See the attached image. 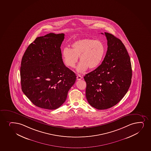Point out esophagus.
I'll return each instance as SVG.
<instances>
[{"instance_id": "1", "label": "esophagus", "mask_w": 151, "mask_h": 151, "mask_svg": "<svg viewBox=\"0 0 151 151\" xmlns=\"http://www.w3.org/2000/svg\"><path fill=\"white\" fill-rule=\"evenodd\" d=\"M82 77L80 75L78 74V75H77V80H81V79H82Z\"/></svg>"}]
</instances>
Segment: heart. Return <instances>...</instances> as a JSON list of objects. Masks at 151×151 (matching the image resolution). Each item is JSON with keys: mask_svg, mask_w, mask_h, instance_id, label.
<instances>
[{"mask_svg": "<svg viewBox=\"0 0 151 151\" xmlns=\"http://www.w3.org/2000/svg\"><path fill=\"white\" fill-rule=\"evenodd\" d=\"M71 45V48H63V59L66 66L74 68L79 57L80 63L76 69L79 73H83L88 68L91 70L96 69L105 57V46L99 40L85 38L74 41Z\"/></svg>", "mask_w": 151, "mask_h": 151, "instance_id": "1", "label": "heart"}]
</instances>
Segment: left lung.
<instances>
[{
	"instance_id": "obj_1",
	"label": "left lung",
	"mask_w": 151,
	"mask_h": 151,
	"mask_svg": "<svg viewBox=\"0 0 151 151\" xmlns=\"http://www.w3.org/2000/svg\"><path fill=\"white\" fill-rule=\"evenodd\" d=\"M105 34L108 45L105 58L101 65L84 77L87 101L98 110L119 103L128 91L132 78L129 55L122 42L112 34Z\"/></svg>"
}]
</instances>
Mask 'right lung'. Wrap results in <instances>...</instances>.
I'll list each match as a JSON object with an SVG mask.
<instances>
[{
  "instance_id": "1",
  "label": "right lung",
  "mask_w": 151,
  "mask_h": 151,
  "mask_svg": "<svg viewBox=\"0 0 151 151\" xmlns=\"http://www.w3.org/2000/svg\"><path fill=\"white\" fill-rule=\"evenodd\" d=\"M64 33H50L36 38L22 59V90L34 105L55 110L65 101L76 79L63 61L60 46Z\"/></svg>"
}]
</instances>
